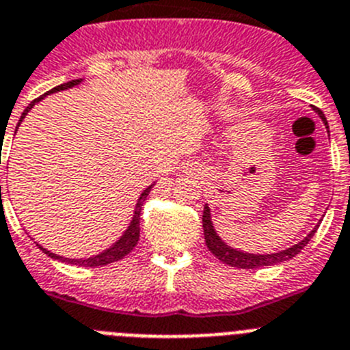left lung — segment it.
<instances>
[{"mask_svg":"<svg viewBox=\"0 0 350 350\" xmlns=\"http://www.w3.org/2000/svg\"><path fill=\"white\" fill-rule=\"evenodd\" d=\"M314 111L321 116V120H323V124L326 125V129H329L328 120H326L324 113L321 111L319 108H314ZM202 226H204V237H206L207 247H209L211 253L218 258V260H221L223 263H226V265H230V267H237V269H260V267L277 265V263H282V261H288V260H291V258L297 256V254L304 250L305 245L308 244V241L312 239V235L316 234V230H317V226H319V223H317V225L314 226V228L310 230V232H308V234L305 235L300 242L293 244L291 247H286V250L277 251V253H263V254L261 253H245V251L235 250V247H232V245L226 244V242L219 237V234L216 232V228H214L213 216H211V209L207 204L204 206Z\"/></svg>","mask_w":350,"mask_h":350,"instance_id":"obj_1","label":"left lung"}]
</instances>
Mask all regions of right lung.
Here are the masks:
<instances>
[{
    "instance_id": "right-lung-1",
    "label": "right lung",
    "mask_w": 350,
    "mask_h": 350,
    "mask_svg": "<svg viewBox=\"0 0 350 350\" xmlns=\"http://www.w3.org/2000/svg\"><path fill=\"white\" fill-rule=\"evenodd\" d=\"M83 81V78H78V80H71L68 81V83H62L59 85V87H55V89H52L50 92L43 94L42 97H38V99H34L33 103H31L29 106H27L26 109H24V113H22L21 116V120H18L17 124V129L21 127L22 120L26 118L27 113L33 109L34 105H38L40 100L45 99L46 96H50V94L53 92H61V90H68V89H73V87H78V85ZM17 129H15V132H17ZM155 187V183L153 185H150V187L144 188L143 191H141L139 198H137V202H136V207H134V213H132V219L131 223H129V226L125 228L124 234L120 235V239H116L115 242H113L109 247H106L105 251H100L99 254H94V256H89V258H66V256H61V254H55L52 253V251L45 250L42 244H38L36 245L40 247V250L43 251L45 254H49L50 258H53V260H59L62 261V263H73V265H81V267H103V265H108V263H113V261H118L122 260L124 256H127L129 253H131L132 250H134V245L137 244V241H139V219H141V211H143V204L144 200H146V197L150 195V191H152V188Z\"/></svg>"
}]
</instances>
